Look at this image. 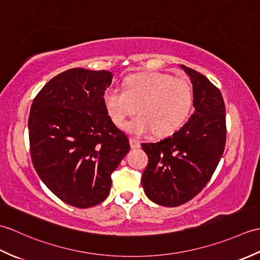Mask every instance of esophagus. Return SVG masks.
I'll use <instances>...</instances> for the list:
<instances>
[{
  "label": "esophagus",
  "mask_w": 260,
  "mask_h": 260,
  "mask_svg": "<svg viewBox=\"0 0 260 260\" xmlns=\"http://www.w3.org/2000/svg\"><path fill=\"white\" fill-rule=\"evenodd\" d=\"M129 144L132 148H140L141 147V142L139 140H135V139H129Z\"/></svg>",
  "instance_id": "esophagus-1"
}]
</instances>
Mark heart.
I'll list each match as a JSON object with an SVG mask.
<instances>
[{
  "label": "heart",
  "instance_id": "obj_1",
  "mask_svg": "<svg viewBox=\"0 0 260 260\" xmlns=\"http://www.w3.org/2000/svg\"><path fill=\"white\" fill-rule=\"evenodd\" d=\"M107 113L116 125L121 126L129 116H141L128 121L125 129L134 135L155 132L159 137L174 134L189 117L193 92L190 82L161 73L131 76L126 89L110 87L103 93Z\"/></svg>",
  "mask_w": 260,
  "mask_h": 260
}]
</instances>
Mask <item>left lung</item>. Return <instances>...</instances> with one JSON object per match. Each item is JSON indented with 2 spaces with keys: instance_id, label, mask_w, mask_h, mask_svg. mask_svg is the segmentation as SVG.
I'll return each mask as SVG.
<instances>
[{
  "instance_id": "left-lung-1",
  "label": "left lung",
  "mask_w": 260,
  "mask_h": 260,
  "mask_svg": "<svg viewBox=\"0 0 260 260\" xmlns=\"http://www.w3.org/2000/svg\"><path fill=\"white\" fill-rule=\"evenodd\" d=\"M193 113L182 128L157 143H143L148 164L142 175L147 198L164 207L191 200L207 185L225 145V108L221 92L203 75L185 66Z\"/></svg>"
}]
</instances>
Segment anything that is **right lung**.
I'll return each instance as SVG.
<instances>
[{
  "label": "right lung",
  "mask_w": 260,
  "mask_h": 260,
  "mask_svg": "<svg viewBox=\"0 0 260 260\" xmlns=\"http://www.w3.org/2000/svg\"><path fill=\"white\" fill-rule=\"evenodd\" d=\"M112 80L106 70H66L47 82L31 106L33 167L54 196L76 208L108 197L110 175L129 151L103 102Z\"/></svg>",
  "instance_id": "add662e5"
}]
</instances>
